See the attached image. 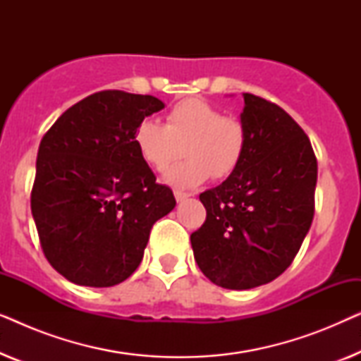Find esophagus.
<instances>
[{
	"label": "esophagus",
	"instance_id": "obj_1",
	"mask_svg": "<svg viewBox=\"0 0 361 361\" xmlns=\"http://www.w3.org/2000/svg\"><path fill=\"white\" fill-rule=\"evenodd\" d=\"M174 197H176V200H177V202H184L185 199H189L190 194H185V192H179V190H176V192H174Z\"/></svg>",
	"mask_w": 361,
	"mask_h": 361
}]
</instances>
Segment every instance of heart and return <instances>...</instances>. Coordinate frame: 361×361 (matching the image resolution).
<instances>
[{
  "label": "heart",
  "mask_w": 361,
  "mask_h": 361,
  "mask_svg": "<svg viewBox=\"0 0 361 361\" xmlns=\"http://www.w3.org/2000/svg\"><path fill=\"white\" fill-rule=\"evenodd\" d=\"M246 140L243 123L202 98H187L172 106L166 125L142 120L133 136L141 159L154 171H166L185 147L189 161L164 174L167 184L177 189H194L212 174L216 179L228 177L243 159Z\"/></svg>",
  "instance_id": "b5f03b06"
}]
</instances>
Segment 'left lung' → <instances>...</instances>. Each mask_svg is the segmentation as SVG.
Returning <instances> with one entry per match:
<instances>
[{
  "mask_svg": "<svg viewBox=\"0 0 361 361\" xmlns=\"http://www.w3.org/2000/svg\"><path fill=\"white\" fill-rule=\"evenodd\" d=\"M246 149L219 187L200 194L207 220L190 235L194 258L212 283L253 289L289 268L314 219L317 159L283 108L243 93Z\"/></svg>",
  "mask_w": 361,
  "mask_h": 361,
  "instance_id": "obj_1",
  "label": "left lung"
}]
</instances>
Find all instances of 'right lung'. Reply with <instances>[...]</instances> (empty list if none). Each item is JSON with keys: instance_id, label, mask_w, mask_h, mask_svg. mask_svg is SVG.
Here are the masks:
<instances>
[{"instance_id": "add662e5", "label": "right lung", "mask_w": 361, "mask_h": 361, "mask_svg": "<svg viewBox=\"0 0 361 361\" xmlns=\"http://www.w3.org/2000/svg\"><path fill=\"white\" fill-rule=\"evenodd\" d=\"M166 105L151 95L93 93L44 135L31 194L44 255L63 278L110 288L140 266L152 225L176 207L133 136Z\"/></svg>"}]
</instances>
